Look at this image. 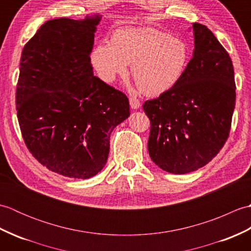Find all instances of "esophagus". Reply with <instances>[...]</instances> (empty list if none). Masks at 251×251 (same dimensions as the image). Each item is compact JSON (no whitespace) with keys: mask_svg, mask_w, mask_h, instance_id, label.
<instances>
[{"mask_svg":"<svg viewBox=\"0 0 251 251\" xmlns=\"http://www.w3.org/2000/svg\"><path fill=\"white\" fill-rule=\"evenodd\" d=\"M129 103H130L131 109H134V110L139 109L140 105H141L139 99H137L136 97H130V98H129Z\"/></svg>","mask_w":251,"mask_h":251,"instance_id":"34e87169","label":"esophagus"}]
</instances>
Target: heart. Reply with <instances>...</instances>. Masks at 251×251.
<instances>
[{"mask_svg": "<svg viewBox=\"0 0 251 251\" xmlns=\"http://www.w3.org/2000/svg\"><path fill=\"white\" fill-rule=\"evenodd\" d=\"M92 65L105 83L125 75L131 63V75L142 93L161 95L177 84L188 66L189 49L183 41L149 26L115 31L110 44L101 43L90 56Z\"/></svg>", "mask_w": 251, "mask_h": 251, "instance_id": "obj_1", "label": "heart"}]
</instances>
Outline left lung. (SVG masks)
Instances as JSON below:
<instances>
[{
	"label": "left lung",
	"mask_w": 251,
	"mask_h": 251,
	"mask_svg": "<svg viewBox=\"0 0 251 251\" xmlns=\"http://www.w3.org/2000/svg\"><path fill=\"white\" fill-rule=\"evenodd\" d=\"M193 57L180 81L143 103L151 123L148 150L165 172L183 175L205 166L225 146L235 108L233 63L214 33L193 24Z\"/></svg>",
	"instance_id": "1"
}]
</instances>
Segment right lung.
<instances>
[{"mask_svg": "<svg viewBox=\"0 0 251 251\" xmlns=\"http://www.w3.org/2000/svg\"><path fill=\"white\" fill-rule=\"evenodd\" d=\"M100 18L46 21L21 54L16 110L25 143L68 178L88 179L104 167L111 132L130 114L126 95L94 75Z\"/></svg>", "mask_w": 251, "mask_h": 251, "instance_id": "obj_1", "label": "right lung"}]
</instances>
